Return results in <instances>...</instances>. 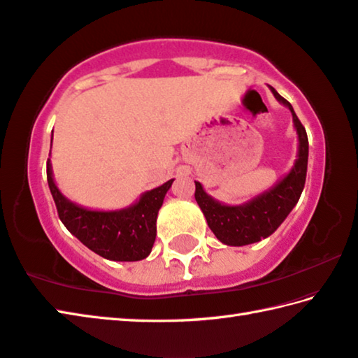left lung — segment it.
<instances>
[{
    "mask_svg": "<svg viewBox=\"0 0 358 358\" xmlns=\"http://www.w3.org/2000/svg\"><path fill=\"white\" fill-rule=\"evenodd\" d=\"M278 103L287 106L297 133V155L294 166L268 191L244 201L241 205H227L206 194L200 181L196 183V200L211 231L225 245H247L271 236L292 208L301 199L308 164V138L291 103L283 99L274 87H271Z\"/></svg>",
    "mask_w": 358,
    "mask_h": 358,
    "instance_id": "8db88e82",
    "label": "left lung"
}]
</instances>
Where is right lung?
I'll return each instance as SVG.
<instances>
[{"label": "right lung", "instance_id": "add662e5", "mask_svg": "<svg viewBox=\"0 0 358 358\" xmlns=\"http://www.w3.org/2000/svg\"><path fill=\"white\" fill-rule=\"evenodd\" d=\"M47 180L62 224L87 249L111 262H139L150 255L157 238L158 211L173 178L141 194L133 205L111 211L90 210L64 196L55 181L50 158Z\"/></svg>", "mask_w": 358, "mask_h": 358}]
</instances>
